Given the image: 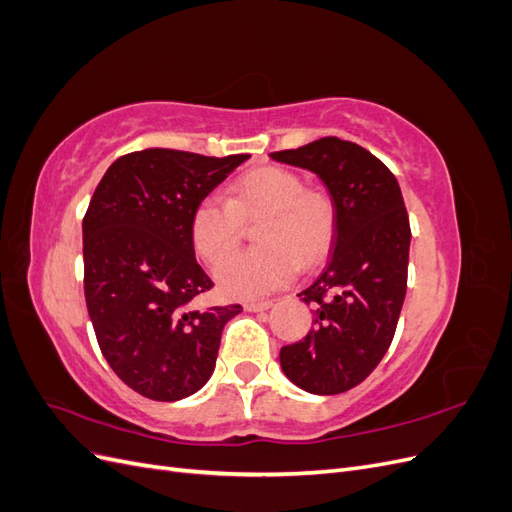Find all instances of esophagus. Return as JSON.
Masks as SVG:
<instances>
[{"label": "esophagus", "mask_w": 512, "mask_h": 512, "mask_svg": "<svg viewBox=\"0 0 512 512\" xmlns=\"http://www.w3.org/2000/svg\"><path fill=\"white\" fill-rule=\"evenodd\" d=\"M243 307L247 309V312H267V309L273 307V303L271 301H260V303H245Z\"/></svg>", "instance_id": "obj_1"}]
</instances>
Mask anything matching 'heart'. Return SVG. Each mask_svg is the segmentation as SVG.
Listing matches in <instances>:
<instances>
[{
	"label": "heart",
	"instance_id": "heart-1",
	"mask_svg": "<svg viewBox=\"0 0 512 512\" xmlns=\"http://www.w3.org/2000/svg\"><path fill=\"white\" fill-rule=\"evenodd\" d=\"M266 218L259 229L260 251L227 259L240 240L243 221ZM333 198L286 168L252 170L232 185L230 200L209 194L192 211L194 250L215 269L220 290L230 299L254 301L288 286L301 262L312 267L327 256L335 237Z\"/></svg>",
	"mask_w": 512,
	"mask_h": 512
}]
</instances>
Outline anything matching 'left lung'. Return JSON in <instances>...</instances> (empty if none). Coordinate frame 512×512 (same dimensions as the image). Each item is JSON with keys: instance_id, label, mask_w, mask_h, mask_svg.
Here are the masks:
<instances>
[{"instance_id": "8db88e82", "label": "left lung", "mask_w": 512, "mask_h": 512, "mask_svg": "<svg viewBox=\"0 0 512 512\" xmlns=\"http://www.w3.org/2000/svg\"><path fill=\"white\" fill-rule=\"evenodd\" d=\"M271 160L312 170L335 203L327 267L297 297L316 307V327L284 346L286 378L314 395L361 384L389 350L406 299L410 220L395 175L376 156L337 136Z\"/></svg>"}]
</instances>
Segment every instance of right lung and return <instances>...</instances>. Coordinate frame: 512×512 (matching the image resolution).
<instances>
[{"instance_id": "1", "label": "right lung", "mask_w": 512, "mask_h": 512, "mask_svg": "<svg viewBox=\"0 0 512 512\" xmlns=\"http://www.w3.org/2000/svg\"><path fill=\"white\" fill-rule=\"evenodd\" d=\"M250 156L175 149L115 160L83 220L85 301L106 363L130 389L179 401L215 369L224 324L241 305L192 307L213 288L196 262L194 207Z\"/></svg>"}]
</instances>
